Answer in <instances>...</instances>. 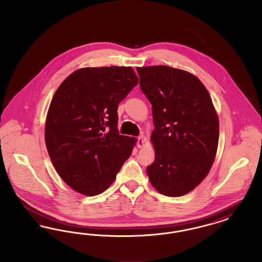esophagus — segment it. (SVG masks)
Masks as SVG:
<instances>
[{
  "label": "esophagus",
  "instance_id": "esophagus-1",
  "mask_svg": "<svg viewBox=\"0 0 262 262\" xmlns=\"http://www.w3.org/2000/svg\"><path fill=\"white\" fill-rule=\"evenodd\" d=\"M144 142H145V140H144L143 137H138V138H137V147H138V148L143 147V146H144Z\"/></svg>",
  "mask_w": 262,
  "mask_h": 262
}]
</instances>
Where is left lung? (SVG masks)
I'll return each instance as SVG.
<instances>
[{"instance_id": "obj_1", "label": "left lung", "mask_w": 262, "mask_h": 262, "mask_svg": "<svg viewBox=\"0 0 262 262\" xmlns=\"http://www.w3.org/2000/svg\"><path fill=\"white\" fill-rule=\"evenodd\" d=\"M139 84L152 105L150 141L155 160L150 184L167 196H182L208 174L218 148L219 119L200 79L168 66L137 68Z\"/></svg>"}]
</instances>
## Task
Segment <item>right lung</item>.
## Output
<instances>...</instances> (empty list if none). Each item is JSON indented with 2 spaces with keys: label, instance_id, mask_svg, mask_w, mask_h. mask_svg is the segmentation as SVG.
I'll list each match as a JSON object with an SVG mask.
<instances>
[{
  "label": "right lung",
  "instance_id": "1",
  "mask_svg": "<svg viewBox=\"0 0 262 262\" xmlns=\"http://www.w3.org/2000/svg\"><path fill=\"white\" fill-rule=\"evenodd\" d=\"M137 83L132 67L81 68L56 90L45 143L57 173L76 192L105 191L132 155L137 139L119 135L117 110Z\"/></svg>",
  "mask_w": 262,
  "mask_h": 262
}]
</instances>
